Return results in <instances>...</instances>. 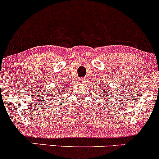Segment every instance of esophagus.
Listing matches in <instances>:
<instances>
[{
    "mask_svg": "<svg viewBox=\"0 0 159 159\" xmlns=\"http://www.w3.org/2000/svg\"><path fill=\"white\" fill-rule=\"evenodd\" d=\"M79 82H80V83H86L87 81H86V78H80Z\"/></svg>",
    "mask_w": 159,
    "mask_h": 159,
    "instance_id": "esophagus-1",
    "label": "esophagus"
}]
</instances>
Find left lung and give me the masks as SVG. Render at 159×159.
Wrapping results in <instances>:
<instances>
[{
	"instance_id": "1",
	"label": "left lung",
	"mask_w": 159,
	"mask_h": 159,
	"mask_svg": "<svg viewBox=\"0 0 159 159\" xmlns=\"http://www.w3.org/2000/svg\"><path fill=\"white\" fill-rule=\"evenodd\" d=\"M107 87H108V86H107ZM105 91H106V89H103V92H101V93H102V95L104 97V98H105V97H107V94H108V93H110V94H109V96H111V93L110 90H108V93H107ZM102 92H104L105 93V97L103 96L104 95H103V93H102Z\"/></svg>"
}]
</instances>
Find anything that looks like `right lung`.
Here are the masks:
<instances>
[{"mask_svg":"<svg viewBox=\"0 0 159 159\" xmlns=\"http://www.w3.org/2000/svg\"><path fill=\"white\" fill-rule=\"evenodd\" d=\"M66 89V86H64V88H61V91H59V90H58V91H56V94H61L59 93V92H61V93H62L63 92L65 91Z\"/></svg>","mask_w":159,"mask_h":159,"instance_id":"1","label":"right lung"}]
</instances>
